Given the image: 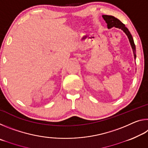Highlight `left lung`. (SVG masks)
<instances>
[{"label": "left lung", "instance_id": "left-lung-1", "mask_svg": "<svg viewBox=\"0 0 148 148\" xmlns=\"http://www.w3.org/2000/svg\"><path fill=\"white\" fill-rule=\"evenodd\" d=\"M102 17L104 19V21H106V23H107V27L108 29H111L112 27H114L116 28L122 30L123 31L126 35L128 37L129 40L130 44H131V47L132 49V51H133V54H134V59L136 60V46H135V44L134 43V40L132 38V36L131 34V32H129V29L125 27V25L119 21V20L116 18V17L112 16H107V15H103L102 16Z\"/></svg>", "mask_w": 148, "mask_h": 148}]
</instances>
